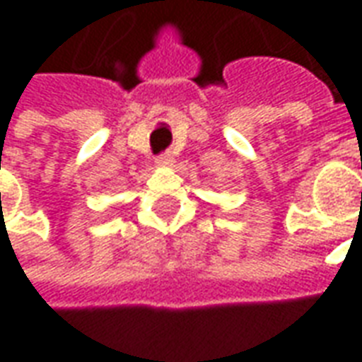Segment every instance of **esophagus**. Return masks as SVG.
<instances>
[{
    "label": "esophagus",
    "mask_w": 362,
    "mask_h": 362,
    "mask_svg": "<svg viewBox=\"0 0 362 362\" xmlns=\"http://www.w3.org/2000/svg\"><path fill=\"white\" fill-rule=\"evenodd\" d=\"M155 163H157V166H168V165H173V163H174L173 153H168V151H166V153H163V155H158L157 160H155Z\"/></svg>",
    "instance_id": "obj_1"
}]
</instances>
